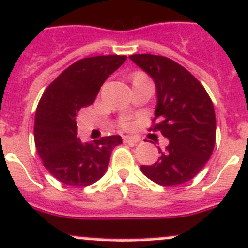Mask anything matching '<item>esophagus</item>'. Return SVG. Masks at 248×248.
<instances>
[{"mask_svg":"<svg viewBox=\"0 0 248 248\" xmlns=\"http://www.w3.org/2000/svg\"><path fill=\"white\" fill-rule=\"evenodd\" d=\"M124 143H128V144H132V145H136L137 143H140V140L136 137H129V136H124Z\"/></svg>","mask_w":248,"mask_h":248,"instance_id":"obj_1","label":"esophagus"}]
</instances>
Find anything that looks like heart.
I'll return each instance as SVG.
<instances>
[{
	"instance_id": "obj_1",
	"label": "heart",
	"mask_w": 248,
	"mask_h": 248,
	"mask_svg": "<svg viewBox=\"0 0 248 248\" xmlns=\"http://www.w3.org/2000/svg\"><path fill=\"white\" fill-rule=\"evenodd\" d=\"M142 76H143L142 73H137V75L135 76V78H136V77H142ZM127 126H128V124H124V127H127Z\"/></svg>"
}]
</instances>
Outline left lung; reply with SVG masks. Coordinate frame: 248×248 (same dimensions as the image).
<instances>
[{
    "label": "left lung",
    "mask_w": 248,
    "mask_h": 248,
    "mask_svg": "<svg viewBox=\"0 0 248 248\" xmlns=\"http://www.w3.org/2000/svg\"><path fill=\"white\" fill-rule=\"evenodd\" d=\"M129 59L152 77L156 88L155 119L169 140L153 165L140 171L161 186H176L193 179L203 169L215 144L214 106L204 87L181 64L158 55H132ZM152 129V128H150Z\"/></svg>",
    "instance_id": "left-lung-1"
}]
</instances>
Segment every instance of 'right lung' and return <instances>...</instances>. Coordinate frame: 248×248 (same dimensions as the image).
Listing matches in <instances>:
<instances>
[{
    "instance_id": "right-lung-1",
    "label": "right lung",
    "mask_w": 248,
    "mask_h": 248,
    "mask_svg": "<svg viewBox=\"0 0 248 248\" xmlns=\"http://www.w3.org/2000/svg\"><path fill=\"white\" fill-rule=\"evenodd\" d=\"M127 60L126 56L87 57L64 69L44 92L34 124L36 150L48 172L71 186H89L106 172L120 136L93 143L77 137V113L94 103L100 87Z\"/></svg>"
}]
</instances>
